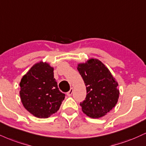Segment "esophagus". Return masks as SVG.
<instances>
[{
  "label": "esophagus",
  "mask_w": 146,
  "mask_h": 146,
  "mask_svg": "<svg viewBox=\"0 0 146 146\" xmlns=\"http://www.w3.org/2000/svg\"><path fill=\"white\" fill-rule=\"evenodd\" d=\"M73 88H71L70 89V90L68 91V92H66V94H67V96H71L72 94H73Z\"/></svg>",
  "instance_id": "esophagus-1"
}]
</instances>
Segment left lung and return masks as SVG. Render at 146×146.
I'll use <instances>...</instances> for the list:
<instances>
[{"label": "left lung", "instance_id": "obj_1", "mask_svg": "<svg viewBox=\"0 0 146 146\" xmlns=\"http://www.w3.org/2000/svg\"><path fill=\"white\" fill-rule=\"evenodd\" d=\"M86 86V97L80 103L82 111L92 118L104 116L116 105L120 91L110 70L98 59H89L78 65Z\"/></svg>", "mask_w": 146, "mask_h": 146}]
</instances>
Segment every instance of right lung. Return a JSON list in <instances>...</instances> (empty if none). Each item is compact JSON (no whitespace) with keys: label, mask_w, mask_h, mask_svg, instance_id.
<instances>
[{"label":"right lung","mask_w":146,"mask_h":146,"mask_svg":"<svg viewBox=\"0 0 146 146\" xmlns=\"http://www.w3.org/2000/svg\"><path fill=\"white\" fill-rule=\"evenodd\" d=\"M23 106L38 118H47L59 110L65 94L58 88L54 68L48 63L34 64L20 83Z\"/></svg>","instance_id":"1"}]
</instances>
